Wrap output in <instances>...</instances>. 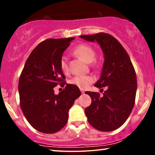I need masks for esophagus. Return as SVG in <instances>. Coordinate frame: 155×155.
I'll list each match as a JSON object with an SVG mask.
<instances>
[{
	"mask_svg": "<svg viewBox=\"0 0 155 155\" xmlns=\"http://www.w3.org/2000/svg\"><path fill=\"white\" fill-rule=\"evenodd\" d=\"M80 91H81L82 94H84V90H80Z\"/></svg>",
	"mask_w": 155,
	"mask_h": 155,
	"instance_id": "1",
	"label": "esophagus"
}]
</instances>
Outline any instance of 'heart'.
<instances>
[{"mask_svg":"<svg viewBox=\"0 0 155 155\" xmlns=\"http://www.w3.org/2000/svg\"><path fill=\"white\" fill-rule=\"evenodd\" d=\"M74 54L80 57L82 60L87 63L93 62L95 59V56H96L94 50L91 46L86 45V44H81V45L77 46L74 50ZM60 67L63 73H67L68 71L66 56H63L61 57ZM94 81V79L92 76L81 75L73 77L70 80V83L77 86L80 89L84 90V89L87 88Z\"/></svg>","mask_w":155,"mask_h":155,"instance_id":"1","label":"heart"}]
</instances>
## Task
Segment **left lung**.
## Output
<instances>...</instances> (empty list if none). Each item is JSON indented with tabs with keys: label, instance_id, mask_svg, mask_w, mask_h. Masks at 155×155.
Instances as JSON below:
<instances>
[{
	"label": "left lung",
	"instance_id": "8db88e82",
	"mask_svg": "<svg viewBox=\"0 0 155 155\" xmlns=\"http://www.w3.org/2000/svg\"><path fill=\"white\" fill-rule=\"evenodd\" d=\"M80 37L97 42L104 58L100 78L94 86L107 87V90L102 97L97 92H85L92 99L90 107L84 109L88 122L100 131L116 130L128 119L134 107L137 91L135 69L128 53L111 35L99 33Z\"/></svg>",
	"mask_w": 155,
	"mask_h": 155
}]
</instances>
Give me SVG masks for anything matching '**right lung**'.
I'll return each instance as SVG.
<instances>
[{
    "instance_id": "obj_1",
    "label": "right lung",
    "mask_w": 155,
    "mask_h": 155,
    "mask_svg": "<svg viewBox=\"0 0 155 155\" xmlns=\"http://www.w3.org/2000/svg\"><path fill=\"white\" fill-rule=\"evenodd\" d=\"M75 38L48 39L31 52L19 80L20 107L29 124L44 133H54L63 128L68 111L81 92L77 86L66 84L58 95L53 88L64 86L60 61Z\"/></svg>"
}]
</instances>
